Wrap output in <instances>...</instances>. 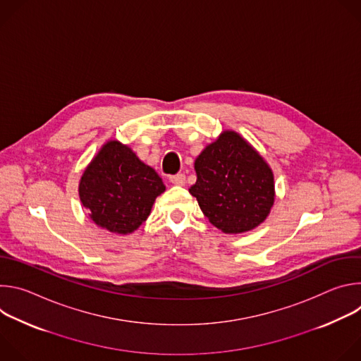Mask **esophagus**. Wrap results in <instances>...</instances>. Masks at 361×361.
I'll return each mask as SVG.
<instances>
[{
  "label": "esophagus",
  "instance_id": "1",
  "mask_svg": "<svg viewBox=\"0 0 361 361\" xmlns=\"http://www.w3.org/2000/svg\"><path fill=\"white\" fill-rule=\"evenodd\" d=\"M170 181L176 185H184L185 184V176L183 173H178V174H174V176H170Z\"/></svg>",
  "mask_w": 361,
  "mask_h": 361
}]
</instances>
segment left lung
I'll use <instances>...</instances> for the list:
<instances>
[{
	"label": "left lung",
	"mask_w": 361,
	"mask_h": 361,
	"mask_svg": "<svg viewBox=\"0 0 361 361\" xmlns=\"http://www.w3.org/2000/svg\"><path fill=\"white\" fill-rule=\"evenodd\" d=\"M190 192L204 216L224 233H244L266 220L274 202L267 163L237 133L226 131L195 160Z\"/></svg>",
	"instance_id": "8db88e82"
}]
</instances>
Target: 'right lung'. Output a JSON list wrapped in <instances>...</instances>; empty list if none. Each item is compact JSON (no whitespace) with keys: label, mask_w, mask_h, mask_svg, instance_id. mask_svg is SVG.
Listing matches in <instances>:
<instances>
[{"label":"right lung","mask_w":361,"mask_h":361,"mask_svg":"<svg viewBox=\"0 0 361 361\" xmlns=\"http://www.w3.org/2000/svg\"><path fill=\"white\" fill-rule=\"evenodd\" d=\"M164 190L160 176L118 141L101 148L84 171L78 188L91 220L118 234L137 230Z\"/></svg>","instance_id":"right-lung-1"}]
</instances>
